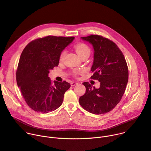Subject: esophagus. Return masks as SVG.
<instances>
[{"label": "esophagus", "mask_w": 151, "mask_h": 151, "mask_svg": "<svg viewBox=\"0 0 151 151\" xmlns=\"http://www.w3.org/2000/svg\"><path fill=\"white\" fill-rule=\"evenodd\" d=\"M78 85V83H77V82H72L71 83V85L72 86H76V85Z\"/></svg>", "instance_id": "1"}]
</instances>
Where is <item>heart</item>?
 <instances>
[{"label":"heart","mask_w":151,"mask_h":151,"mask_svg":"<svg viewBox=\"0 0 151 151\" xmlns=\"http://www.w3.org/2000/svg\"><path fill=\"white\" fill-rule=\"evenodd\" d=\"M75 50L77 52V54L80 57L82 58L83 56L88 55L89 56L90 53H91V50L89 46L85 44V43H78L75 46ZM66 50H63L62 52L60 54L59 57V61L60 62H63L64 60V58L66 55ZM85 73V71L83 70V69H77V70H75L73 71V76L74 77H77L78 75L81 74Z\"/></svg>","instance_id":"heart-1"}]
</instances>
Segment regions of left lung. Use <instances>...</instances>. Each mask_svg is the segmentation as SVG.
I'll use <instances>...</instances> for the list:
<instances>
[{
	"mask_svg": "<svg viewBox=\"0 0 151 151\" xmlns=\"http://www.w3.org/2000/svg\"><path fill=\"white\" fill-rule=\"evenodd\" d=\"M94 50V63L91 68V79L99 80L96 89L88 82L83 83L85 94L79 99L84 109L94 114H103L112 110L120 101L128 82V68L124 56L112 40L101 36L92 34L82 37Z\"/></svg>",
	"mask_w": 151,
	"mask_h": 151,
	"instance_id": "1",
	"label": "left lung"
}]
</instances>
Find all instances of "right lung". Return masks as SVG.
<instances>
[{"label":"right lung","instance_id":"obj_1","mask_svg":"<svg viewBox=\"0 0 151 151\" xmlns=\"http://www.w3.org/2000/svg\"><path fill=\"white\" fill-rule=\"evenodd\" d=\"M74 39L48 36L32 40L23 50L16 81L23 97L32 110L46 114L61 106L65 92L71 85L66 81H54L53 83L48 74L59 65L60 53Z\"/></svg>","mask_w":151,"mask_h":151}]
</instances>
